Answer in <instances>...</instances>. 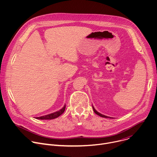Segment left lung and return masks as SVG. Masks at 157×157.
<instances>
[{"label":"left lung","instance_id":"1","mask_svg":"<svg viewBox=\"0 0 157 157\" xmlns=\"http://www.w3.org/2000/svg\"><path fill=\"white\" fill-rule=\"evenodd\" d=\"M93 110H94V113L97 114V115H98V116H101V117H105V118H112V117H108V116H104V115H103V114H101V113H98V112L94 109V106L93 105Z\"/></svg>","mask_w":157,"mask_h":157}]
</instances>
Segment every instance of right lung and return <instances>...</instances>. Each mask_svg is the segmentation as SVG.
Here are the masks:
<instances>
[{
  "mask_svg": "<svg viewBox=\"0 0 157 157\" xmlns=\"http://www.w3.org/2000/svg\"><path fill=\"white\" fill-rule=\"evenodd\" d=\"M65 108H66V105H64V106L61 109H60L58 111L55 112V113H52V114H50L48 115L43 116H41V117H36V119H40V120H51V119L57 118L64 113Z\"/></svg>",
  "mask_w": 157,
  "mask_h": 157,
  "instance_id": "add662e5",
  "label": "right lung"
}]
</instances>
